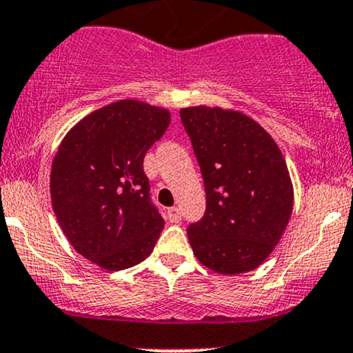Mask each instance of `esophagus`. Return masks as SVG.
<instances>
[{"label":"esophagus","mask_w":353,"mask_h":353,"mask_svg":"<svg viewBox=\"0 0 353 353\" xmlns=\"http://www.w3.org/2000/svg\"><path fill=\"white\" fill-rule=\"evenodd\" d=\"M168 218L170 223H179L183 214H181V209L179 208H170L168 211Z\"/></svg>","instance_id":"34e87169"}]
</instances>
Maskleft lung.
Wrapping results in <instances>:
<instances>
[{
    "label": "left lung",
    "instance_id": "8db88e82",
    "mask_svg": "<svg viewBox=\"0 0 353 353\" xmlns=\"http://www.w3.org/2000/svg\"><path fill=\"white\" fill-rule=\"evenodd\" d=\"M206 189V212L188 228L196 258L221 274L258 268L280 243L293 184L273 137L238 110L181 108Z\"/></svg>",
    "mask_w": 353,
    "mask_h": 353
}]
</instances>
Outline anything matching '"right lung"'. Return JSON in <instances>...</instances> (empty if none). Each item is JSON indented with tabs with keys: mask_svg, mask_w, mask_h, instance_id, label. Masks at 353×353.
I'll list each match as a JSON object with an SVG mask.
<instances>
[{
	"mask_svg": "<svg viewBox=\"0 0 353 353\" xmlns=\"http://www.w3.org/2000/svg\"><path fill=\"white\" fill-rule=\"evenodd\" d=\"M170 123L168 108L119 100L68 130L53 159L50 194L70 245L119 271L152 253L164 219L150 203L147 150Z\"/></svg>",
	"mask_w": 353,
	"mask_h": 353,
	"instance_id": "1",
	"label": "right lung"
}]
</instances>
